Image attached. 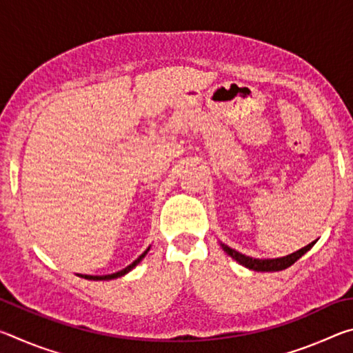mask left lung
Masks as SVG:
<instances>
[{
	"label": "left lung",
	"instance_id": "obj_1",
	"mask_svg": "<svg viewBox=\"0 0 353 353\" xmlns=\"http://www.w3.org/2000/svg\"><path fill=\"white\" fill-rule=\"evenodd\" d=\"M314 243H310L308 246L296 250V252H292L286 256H280V259H265V260H260V259H252V256H248L241 252H238V250L232 249L229 246H225V244L221 243V246H223L224 252L227 255H230L232 259L236 260L240 265L249 268V270L252 271H261V272H274V271H282L286 270V268H290L291 265H294V263L301 259L303 254H307L310 249L314 246Z\"/></svg>",
	"mask_w": 353,
	"mask_h": 353
}]
</instances>
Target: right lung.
I'll list each match as a JSON object with an SVG mask.
<instances>
[{
  "mask_svg": "<svg viewBox=\"0 0 353 353\" xmlns=\"http://www.w3.org/2000/svg\"><path fill=\"white\" fill-rule=\"evenodd\" d=\"M148 250H149V248L145 250V252H143L139 259H137L135 261H132L130 263L129 266H126L124 268V270H121V271H118V272H115V274H107V276H82V274H77V276L79 277H83V279H87V280H112V279H117V277H121V276H124V274H128L130 270H134V268L139 265V263L145 259V255L148 254Z\"/></svg>",
  "mask_w": 353,
  "mask_h": 353,
  "instance_id": "right-lung-1",
  "label": "right lung"
}]
</instances>
